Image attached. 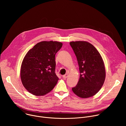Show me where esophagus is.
I'll list each match as a JSON object with an SVG mask.
<instances>
[{
  "mask_svg": "<svg viewBox=\"0 0 126 126\" xmlns=\"http://www.w3.org/2000/svg\"><path fill=\"white\" fill-rule=\"evenodd\" d=\"M68 74H66L65 75H63L62 77H63V78H64V79H66V78H67L68 77Z\"/></svg>",
  "mask_w": 126,
  "mask_h": 126,
  "instance_id": "34e87169",
  "label": "esophagus"
}]
</instances>
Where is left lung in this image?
<instances>
[{"label":"left lung","instance_id":"obj_1","mask_svg":"<svg viewBox=\"0 0 126 126\" xmlns=\"http://www.w3.org/2000/svg\"><path fill=\"white\" fill-rule=\"evenodd\" d=\"M76 56L80 73L77 85L72 88L76 95L82 98L97 94L105 79L106 71L99 52L91 43L86 41L70 42Z\"/></svg>","mask_w":126,"mask_h":126}]
</instances>
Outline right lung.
<instances>
[{
  "label": "right lung",
  "mask_w": 126,
  "mask_h": 126,
  "mask_svg": "<svg viewBox=\"0 0 126 126\" xmlns=\"http://www.w3.org/2000/svg\"><path fill=\"white\" fill-rule=\"evenodd\" d=\"M62 45L57 41H42L27 53L21 64L20 77L23 85L32 94L44 95L57 83L55 55Z\"/></svg>",
  "instance_id": "add662e5"
}]
</instances>
